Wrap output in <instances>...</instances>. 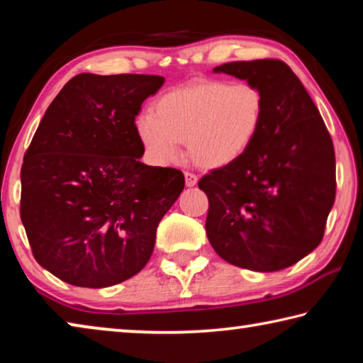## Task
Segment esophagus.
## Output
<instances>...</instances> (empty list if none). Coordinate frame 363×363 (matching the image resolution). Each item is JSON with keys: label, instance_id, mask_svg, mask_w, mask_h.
I'll return each instance as SVG.
<instances>
[{"label": "esophagus", "instance_id": "obj_1", "mask_svg": "<svg viewBox=\"0 0 363 363\" xmlns=\"http://www.w3.org/2000/svg\"><path fill=\"white\" fill-rule=\"evenodd\" d=\"M196 182H199V177L192 173H186V186L187 187H194L196 186Z\"/></svg>", "mask_w": 363, "mask_h": 363}]
</instances>
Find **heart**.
<instances>
[{
	"mask_svg": "<svg viewBox=\"0 0 363 363\" xmlns=\"http://www.w3.org/2000/svg\"><path fill=\"white\" fill-rule=\"evenodd\" d=\"M266 104L251 83L196 79L168 91L152 115L136 120V134L153 163L169 164L187 143L190 158L205 169L237 163L259 136Z\"/></svg>",
	"mask_w": 363,
	"mask_h": 363,
	"instance_id": "obj_1",
	"label": "heart"
}]
</instances>
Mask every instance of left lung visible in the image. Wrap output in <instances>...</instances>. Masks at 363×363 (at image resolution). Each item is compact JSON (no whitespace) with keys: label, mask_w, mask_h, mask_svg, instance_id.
<instances>
[{"label":"left lung","mask_w":363,"mask_h":363,"mask_svg":"<svg viewBox=\"0 0 363 363\" xmlns=\"http://www.w3.org/2000/svg\"><path fill=\"white\" fill-rule=\"evenodd\" d=\"M213 72L255 84L266 112L247 155L199 182L210 201L208 240L233 266L256 272L290 267L322 242L335 203V149L327 126L281 60H240Z\"/></svg>","instance_id":"obj_1"}]
</instances>
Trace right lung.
<instances>
[{
  "instance_id": "1",
  "label": "right lung",
  "mask_w": 363,
  "mask_h": 363,
  "mask_svg": "<svg viewBox=\"0 0 363 363\" xmlns=\"http://www.w3.org/2000/svg\"><path fill=\"white\" fill-rule=\"evenodd\" d=\"M157 75L73 77L48 107L23 157L21 219L35 259L84 288L144 269L157 227L184 189L179 169L140 162V106Z\"/></svg>"
}]
</instances>
